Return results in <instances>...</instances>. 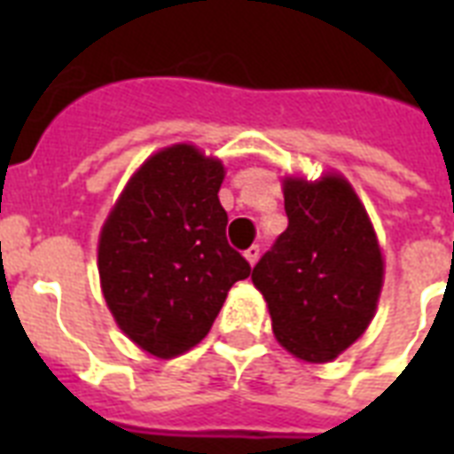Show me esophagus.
Masks as SVG:
<instances>
[{"label": "esophagus", "mask_w": 454, "mask_h": 454, "mask_svg": "<svg viewBox=\"0 0 454 454\" xmlns=\"http://www.w3.org/2000/svg\"><path fill=\"white\" fill-rule=\"evenodd\" d=\"M259 254H262V249H259V245H252V247H249L247 252H245V259H247V262L252 263V266H254V263L259 262Z\"/></svg>", "instance_id": "esophagus-1"}]
</instances>
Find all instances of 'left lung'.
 <instances>
[{
	"label": "left lung",
	"instance_id": "1",
	"mask_svg": "<svg viewBox=\"0 0 454 454\" xmlns=\"http://www.w3.org/2000/svg\"><path fill=\"white\" fill-rule=\"evenodd\" d=\"M287 231L252 270L278 341L297 358H337L367 330L384 262L372 223L341 176L285 181Z\"/></svg>",
	"mask_w": 454,
	"mask_h": 454
}]
</instances>
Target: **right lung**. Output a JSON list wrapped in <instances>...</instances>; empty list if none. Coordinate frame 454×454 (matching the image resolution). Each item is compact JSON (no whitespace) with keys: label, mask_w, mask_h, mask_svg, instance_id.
<instances>
[{"label":"right lung","mask_w":454,"mask_h":454,"mask_svg":"<svg viewBox=\"0 0 454 454\" xmlns=\"http://www.w3.org/2000/svg\"><path fill=\"white\" fill-rule=\"evenodd\" d=\"M223 164L178 144L131 176L101 231L103 297L120 330L174 358L212 327L228 290L252 273L226 240Z\"/></svg>","instance_id":"add662e5"}]
</instances>
